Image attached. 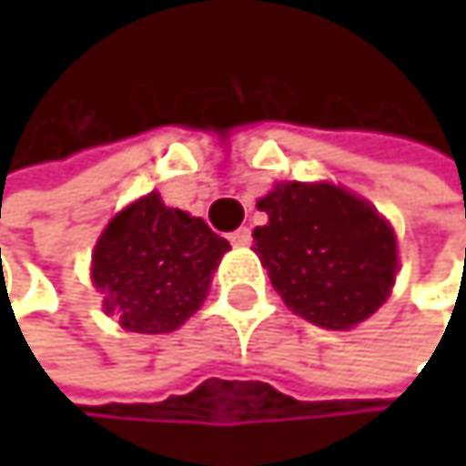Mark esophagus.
I'll use <instances>...</instances> for the list:
<instances>
[{"instance_id": "34e87169", "label": "esophagus", "mask_w": 466, "mask_h": 466, "mask_svg": "<svg viewBox=\"0 0 466 466\" xmlns=\"http://www.w3.org/2000/svg\"><path fill=\"white\" fill-rule=\"evenodd\" d=\"M228 243L231 246H248L251 243V228H238V231H231V235H228Z\"/></svg>"}]
</instances>
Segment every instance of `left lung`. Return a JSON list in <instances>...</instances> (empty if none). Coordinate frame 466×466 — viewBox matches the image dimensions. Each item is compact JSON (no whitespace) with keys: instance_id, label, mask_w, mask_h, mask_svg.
Returning <instances> with one entry per match:
<instances>
[{"instance_id":"left-lung-1","label":"left lung","mask_w":466,"mask_h":466,"mask_svg":"<svg viewBox=\"0 0 466 466\" xmlns=\"http://www.w3.org/2000/svg\"><path fill=\"white\" fill-rule=\"evenodd\" d=\"M257 209L254 251L288 308L324 329H350L389 299L397 238L369 201L335 184L282 181Z\"/></svg>"}]
</instances>
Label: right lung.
<instances>
[{
	"label": "right lung",
	"mask_w": 466,
	"mask_h": 466,
	"mask_svg": "<svg viewBox=\"0 0 466 466\" xmlns=\"http://www.w3.org/2000/svg\"><path fill=\"white\" fill-rule=\"evenodd\" d=\"M228 251L201 220L165 207L158 192L111 218L92 254V282L103 308L131 332L178 329L201 308L212 271Z\"/></svg>",
	"instance_id": "right-lung-1"
}]
</instances>
